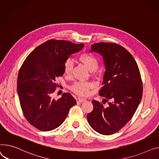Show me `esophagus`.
<instances>
[{
	"label": "esophagus",
	"instance_id": "1",
	"mask_svg": "<svg viewBox=\"0 0 159 159\" xmlns=\"http://www.w3.org/2000/svg\"><path fill=\"white\" fill-rule=\"evenodd\" d=\"M76 101H77V102H83L86 101V99H83V98H77Z\"/></svg>",
	"mask_w": 159,
	"mask_h": 159
}]
</instances>
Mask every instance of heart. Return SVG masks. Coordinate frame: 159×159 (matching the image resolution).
I'll return each instance as SVG.
<instances>
[{"label": "heart", "instance_id": "heart-1", "mask_svg": "<svg viewBox=\"0 0 159 159\" xmlns=\"http://www.w3.org/2000/svg\"><path fill=\"white\" fill-rule=\"evenodd\" d=\"M78 60L90 71L95 70L98 67V60L94 55L90 53L83 52L79 55ZM73 62L68 59L64 63V72L70 75L73 70ZM94 87V84L91 81H77L74 83L71 87V90L78 96H87L89 90Z\"/></svg>", "mask_w": 159, "mask_h": 159}]
</instances>
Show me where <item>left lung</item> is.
<instances>
[{
	"instance_id": "left-lung-1",
	"label": "left lung",
	"mask_w": 159,
	"mask_h": 159,
	"mask_svg": "<svg viewBox=\"0 0 159 159\" xmlns=\"http://www.w3.org/2000/svg\"><path fill=\"white\" fill-rule=\"evenodd\" d=\"M93 51L102 56L105 65L103 86L99 92L105 99L102 102L92 101L94 109L87 114V120L95 131L109 135L132 118L142 99L143 83L135 59L123 47L100 42L91 45ZM106 102H109L107 107L103 105Z\"/></svg>"
}]
</instances>
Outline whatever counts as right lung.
<instances>
[{"label": "right lung", "mask_w": 159, "mask_h": 159, "mask_svg": "<svg viewBox=\"0 0 159 159\" xmlns=\"http://www.w3.org/2000/svg\"><path fill=\"white\" fill-rule=\"evenodd\" d=\"M83 43L49 40L35 48L24 61L18 74L17 92L26 120L41 131L60 126L70 108L76 105L70 93L56 100L52 94L58 85L56 80L64 74V63Z\"/></svg>", "instance_id": "1"}]
</instances>
